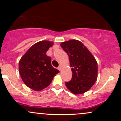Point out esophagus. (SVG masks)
<instances>
[{
  "label": "esophagus",
  "instance_id": "1",
  "mask_svg": "<svg viewBox=\"0 0 121 121\" xmlns=\"http://www.w3.org/2000/svg\"><path fill=\"white\" fill-rule=\"evenodd\" d=\"M61 68H62V66H61V65H60L59 67H58V69H59L60 71V70H61Z\"/></svg>",
  "mask_w": 121,
  "mask_h": 121
}]
</instances>
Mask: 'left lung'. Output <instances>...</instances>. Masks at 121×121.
I'll return each mask as SVG.
<instances>
[{
    "instance_id": "obj_1",
    "label": "left lung",
    "mask_w": 121,
    "mask_h": 121,
    "mask_svg": "<svg viewBox=\"0 0 121 121\" xmlns=\"http://www.w3.org/2000/svg\"><path fill=\"white\" fill-rule=\"evenodd\" d=\"M68 55L72 78L65 85L72 93L80 94L88 91L97 81L98 65L94 57L81 41L70 40L60 44Z\"/></svg>"
}]
</instances>
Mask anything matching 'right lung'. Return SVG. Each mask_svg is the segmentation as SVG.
<instances>
[{"mask_svg": "<svg viewBox=\"0 0 121 121\" xmlns=\"http://www.w3.org/2000/svg\"><path fill=\"white\" fill-rule=\"evenodd\" d=\"M53 45L51 41L43 40L34 44L22 57L19 62V73L23 81L34 91L46 88L59 70L51 64V58L46 55Z\"/></svg>", "mask_w": 121, "mask_h": 121, "instance_id": "obj_1", "label": "right lung"}]
</instances>
